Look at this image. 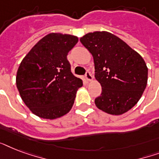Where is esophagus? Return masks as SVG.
Masks as SVG:
<instances>
[{
    "instance_id": "esophagus-1",
    "label": "esophagus",
    "mask_w": 159,
    "mask_h": 159,
    "mask_svg": "<svg viewBox=\"0 0 159 159\" xmlns=\"http://www.w3.org/2000/svg\"><path fill=\"white\" fill-rule=\"evenodd\" d=\"M85 77H86V80L88 81V82H91L92 80V76L90 72H87V73L85 75Z\"/></svg>"
}]
</instances>
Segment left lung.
<instances>
[{
    "mask_svg": "<svg viewBox=\"0 0 159 159\" xmlns=\"http://www.w3.org/2000/svg\"><path fill=\"white\" fill-rule=\"evenodd\" d=\"M80 41L92 53L95 77L102 86V95L95 99L97 108L115 116L133 108L148 82V67L143 57L107 31L88 33Z\"/></svg>",
    "mask_w": 159,
    "mask_h": 159,
    "instance_id": "1",
    "label": "left lung"
}]
</instances>
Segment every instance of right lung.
<instances>
[{"instance_id": "1", "label": "right lung", "mask_w": 159, "mask_h": 159, "mask_svg": "<svg viewBox=\"0 0 159 159\" xmlns=\"http://www.w3.org/2000/svg\"><path fill=\"white\" fill-rule=\"evenodd\" d=\"M77 42V36L48 34L21 61L16 87L35 116L54 120L71 111L82 81L72 73L67 56Z\"/></svg>"}]
</instances>
